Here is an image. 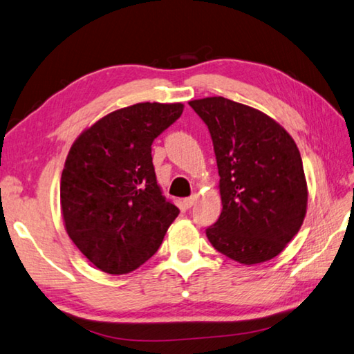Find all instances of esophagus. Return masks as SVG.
I'll return each mask as SVG.
<instances>
[{
	"label": "esophagus",
	"mask_w": 354,
	"mask_h": 354,
	"mask_svg": "<svg viewBox=\"0 0 354 354\" xmlns=\"http://www.w3.org/2000/svg\"><path fill=\"white\" fill-rule=\"evenodd\" d=\"M197 198H198V197H197V195H191V197H187V198H185V200H183V204H185V207H186V209H191V207L194 206V204H195V203H197Z\"/></svg>",
	"instance_id": "34e87169"
}]
</instances>
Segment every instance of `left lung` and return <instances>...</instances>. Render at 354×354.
I'll return each mask as SVG.
<instances>
[{
	"label": "left lung",
	"mask_w": 354,
	"mask_h": 354,
	"mask_svg": "<svg viewBox=\"0 0 354 354\" xmlns=\"http://www.w3.org/2000/svg\"><path fill=\"white\" fill-rule=\"evenodd\" d=\"M207 125L216 156L223 210L206 229L219 253L243 265L270 261L300 230L308 185L289 133L265 115L224 97L189 101Z\"/></svg>",
	"instance_id": "left-lung-1"
}]
</instances>
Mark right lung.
<instances>
[{"label": "right lung", "instance_id": "add662e5", "mask_svg": "<svg viewBox=\"0 0 354 354\" xmlns=\"http://www.w3.org/2000/svg\"><path fill=\"white\" fill-rule=\"evenodd\" d=\"M182 112V103L124 107L71 147L60 180L62 215L68 236L98 270L135 271L177 218L180 210L157 185L151 144Z\"/></svg>", "mask_w": 354, "mask_h": 354}]
</instances>
